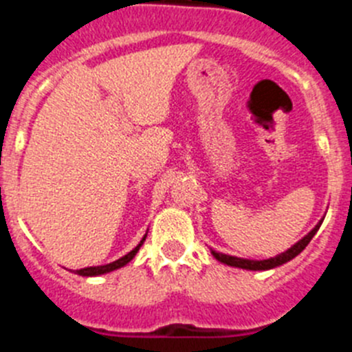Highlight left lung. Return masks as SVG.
Here are the masks:
<instances>
[{
	"mask_svg": "<svg viewBox=\"0 0 352 352\" xmlns=\"http://www.w3.org/2000/svg\"><path fill=\"white\" fill-rule=\"evenodd\" d=\"M322 220H324V219L319 220V222H317V226L314 227L312 231H310L309 234H305L303 238H301L300 241H296V243L292 245L291 248H287V250L282 252V254H278V256L270 257V259H263V261L243 259V257L229 256V254H222V252H217V250H213V248H210L211 256H213L217 261H220V263L227 264V266H232V268L248 270V272H266V270L278 268V266H282V264L292 261L294 257L298 256V254H301V252L305 250V247L310 243V239H312L314 236H316V232L319 231V227H321Z\"/></svg>",
	"mask_w": 352,
	"mask_h": 352,
	"instance_id": "8db88e82",
	"label": "left lung"
}]
</instances>
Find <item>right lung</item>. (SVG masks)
I'll list each match as a JSON object with an SVG mask.
<instances>
[{"label": "right lung", "mask_w": 352, "mask_h": 352, "mask_svg": "<svg viewBox=\"0 0 352 352\" xmlns=\"http://www.w3.org/2000/svg\"><path fill=\"white\" fill-rule=\"evenodd\" d=\"M146 236H148V232H146L144 236H142V239L139 241V245L133 250H130L129 254H125L123 257H120L118 261H113V263H109V264H104V266H89V268H82V270H76L77 275L80 276H98V275H105V273H111L114 272V270H120L123 268V266H126V264L130 263V261L135 257V254L139 252V248L142 247V243H144V239Z\"/></svg>", "instance_id": "add662e5"}]
</instances>
